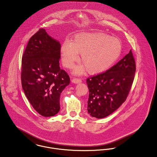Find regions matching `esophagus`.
I'll return each instance as SVG.
<instances>
[{"mask_svg": "<svg viewBox=\"0 0 157 157\" xmlns=\"http://www.w3.org/2000/svg\"><path fill=\"white\" fill-rule=\"evenodd\" d=\"M72 82L75 83H81L82 82V80L81 79L79 78H74L72 80Z\"/></svg>", "mask_w": 157, "mask_h": 157, "instance_id": "34e87169", "label": "esophagus"}]
</instances>
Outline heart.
<instances>
[{"label": "heart", "mask_w": 157, "mask_h": 157, "mask_svg": "<svg viewBox=\"0 0 157 157\" xmlns=\"http://www.w3.org/2000/svg\"><path fill=\"white\" fill-rule=\"evenodd\" d=\"M121 51L119 39L101 33L77 34L72 41L65 40L60 47L62 63L67 68L74 67L81 54L84 66L76 69L77 74L82 73L85 68L91 74L105 72L118 59Z\"/></svg>", "instance_id": "b5f03b06"}]
</instances>
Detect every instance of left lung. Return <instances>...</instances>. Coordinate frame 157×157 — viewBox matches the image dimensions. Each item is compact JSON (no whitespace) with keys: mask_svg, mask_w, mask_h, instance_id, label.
Segmentation results:
<instances>
[{"mask_svg":"<svg viewBox=\"0 0 157 157\" xmlns=\"http://www.w3.org/2000/svg\"><path fill=\"white\" fill-rule=\"evenodd\" d=\"M135 72V60L130 50L109 70L88 78V113L102 119L116 110L129 95Z\"/></svg>","mask_w":157,"mask_h":157,"instance_id":"left-lung-1","label":"left lung"}]
</instances>
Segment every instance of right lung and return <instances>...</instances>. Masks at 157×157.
I'll list each match as a JSON object with an SVG mask.
<instances>
[{
  "mask_svg": "<svg viewBox=\"0 0 157 157\" xmlns=\"http://www.w3.org/2000/svg\"><path fill=\"white\" fill-rule=\"evenodd\" d=\"M60 44L40 28L30 38L22 57L21 83L33 107L44 117L60 110V97L70 83V78L60 69Z\"/></svg>",
  "mask_w": 157,
  "mask_h": 157,
  "instance_id": "right-lung-1",
  "label": "right lung"
}]
</instances>
